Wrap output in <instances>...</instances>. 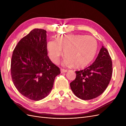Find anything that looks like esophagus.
<instances>
[{"label": "esophagus", "instance_id": "1", "mask_svg": "<svg viewBox=\"0 0 126 126\" xmlns=\"http://www.w3.org/2000/svg\"><path fill=\"white\" fill-rule=\"evenodd\" d=\"M60 70H61V72H62V73H63V72H66L67 71V70L63 69H61Z\"/></svg>", "mask_w": 126, "mask_h": 126}]
</instances>
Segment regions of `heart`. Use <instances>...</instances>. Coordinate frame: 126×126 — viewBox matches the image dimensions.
Wrapping results in <instances>:
<instances>
[{
  "mask_svg": "<svg viewBox=\"0 0 126 126\" xmlns=\"http://www.w3.org/2000/svg\"><path fill=\"white\" fill-rule=\"evenodd\" d=\"M49 57L57 63L63 50L64 63L77 68L89 64L94 58L98 50V43L92 36L84 35H69L57 37L55 41L47 44Z\"/></svg>",
  "mask_w": 126,
  "mask_h": 126,
  "instance_id": "obj_1",
  "label": "heart"
}]
</instances>
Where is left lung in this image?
<instances>
[{"label":"left lung","mask_w":126,"mask_h":126,"mask_svg":"<svg viewBox=\"0 0 126 126\" xmlns=\"http://www.w3.org/2000/svg\"><path fill=\"white\" fill-rule=\"evenodd\" d=\"M112 64L107 49L104 46L94 63L85 69L76 71V77L70 83L72 92L82 100L99 96L108 87L111 78Z\"/></svg>","instance_id":"left-lung-1"}]
</instances>
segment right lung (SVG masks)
I'll list each match as a JSON object with an SVG mask.
<instances>
[{"label":"right lung","instance_id":"add662e5","mask_svg":"<svg viewBox=\"0 0 126 126\" xmlns=\"http://www.w3.org/2000/svg\"><path fill=\"white\" fill-rule=\"evenodd\" d=\"M47 32L34 29L18 42L11 61L15 86L27 98L38 101L51 91L59 68L47 56Z\"/></svg>","mask_w":126,"mask_h":126}]
</instances>
